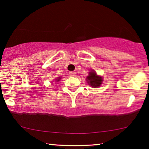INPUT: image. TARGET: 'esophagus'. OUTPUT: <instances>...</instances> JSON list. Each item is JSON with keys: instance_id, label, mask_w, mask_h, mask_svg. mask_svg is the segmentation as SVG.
Returning <instances> with one entry per match:
<instances>
[{"instance_id": "obj_1", "label": "esophagus", "mask_w": 149, "mask_h": 149, "mask_svg": "<svg viewBox=\"0 0 149 149\" xmlns=\"http://www.w3.org/2000/svg\"><path fill=\"white\" fill-rule=\"evenodd\" d=\"M76 74H77L76 72H74V71L69 72V76L70 77H76Z\"/></svg>"}]
</instances>
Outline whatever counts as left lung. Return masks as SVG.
Returning <instances> with one entry per match:
<instances>
[{
	"label": "left lung",
	"mask_w": 149,
	"mask_h": 149,
	"mask_svg": "<svg viewBox=\"0 0 149 149\" xmlns=\"http://www.w3.org/2000/svg\"><path fill=\"white\" fill-rule=\"evenodd\" d=\"M86 81L89 85H90L93 87H97L102 84V78L101 77L97 76L96 73L93 71L89 72V76L87 77Z\"/></svg>",
	"instance_id": "left-lung-1"
}]
</instances>
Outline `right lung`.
Masks as SVG:
<instances>
[{"label": "right lung", "instance_id": "add662e5", "mask_svg": "<svg viewBox=\"0 0 149 149\" xmlns=\"http://www.w3.org/2000/svg\"><path fill=\"white\" fill-rule=\"evenodd\" d=\"M60 77H59V79H57V80H56V81H60Z\"/></svg>", "mask_w": 149, "mask_h": 149}]
</instances>
